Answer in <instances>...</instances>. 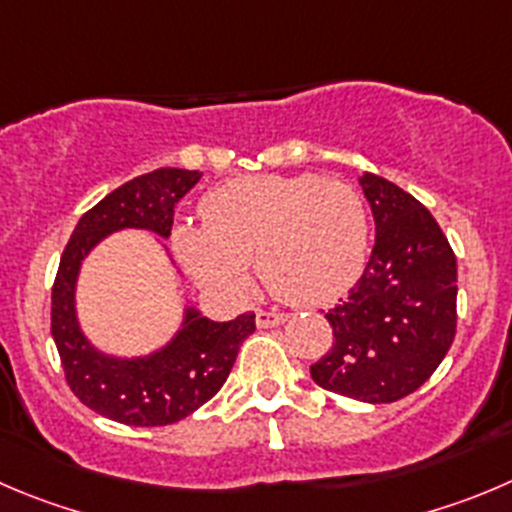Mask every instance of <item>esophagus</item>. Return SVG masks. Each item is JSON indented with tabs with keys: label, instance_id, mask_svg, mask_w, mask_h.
Segmentation results:
<instances>
[{
	"label": "esophagus",
	"instance_id": "esophagus-1",
	"mask_svg": "<svg viewBox=\"0 0 512 512\" xmlns=\"http://www.w3.org/2000/svg\"><path fill=\"white\" fill-rule=\"evenodd\" d=\"M255 321L260 328H275L280 326V323L288 321V315L278 313V310H257Z\"/></svg>",
	"mask_w": 512,
	"mask_h": 512
}]
</instances>
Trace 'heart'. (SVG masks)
Returning a JSON list of instances; mask_svg holds the SVG:
<instances>
[{
  "instance_id": "1",
  "label": "heart",
  "mask_w": 512,
  "mask_h": 512,
  "mask_svg": "<svg viewBox=\"0 0 512 512\" xmlns=\"http://www.w3.org/2000/svg\"><path fill=\"white\" fill-rule=\"evenodd\" d=\"M199 212L202 224H179L171 242L186 272L212 293H245L257 257L275 298L310 308L341 298L364 270V199L341 179L240 176L209 191Z\"/></svg>"
}]
</instances>
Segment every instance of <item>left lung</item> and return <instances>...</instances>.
<instances>
[{"instance_id":"1","label":"left lung","mask_w":512,"mask_h":512,"mask_svg":"<svg viewBox=\"0 0 512 512\" xmlns=\"http://www.w3.org/2000/svg\"><path fill=\"white\" fill-rule=\"evenodd\" d=\"M376 222L369 265L326 313L333 346L310 366L321 389L369 404L417 391L437 371L457 333V257L422 202L364 174Z\"/></svg>"}]
</instances>
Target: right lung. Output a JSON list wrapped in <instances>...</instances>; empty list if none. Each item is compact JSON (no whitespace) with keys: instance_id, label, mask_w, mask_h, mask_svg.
I'll list each match as a JSON object with an SVG mask.
<instances>
[{"instance_id":"add662e5","label":"right lung","mask_w":512,"mask_h":512,"mask_svg":"<svg viewBox=\"0 0 512 512\" xmlns=\"http://www.w3.org/2000/svg\"><path fill=\"white\" fill-rule=\"evenodd\" d=\"M199 179V171L156 169L118 186L80 217L52 283L50 326L70 391L100 417L128 427H164L197 412L222 389L242 341L255 331V313L214 323L189 310L169 346L128 361L95 351L75 321L80 260L116 229H151L169 237L174 207Z\"/></svg>"}]
</instances>
